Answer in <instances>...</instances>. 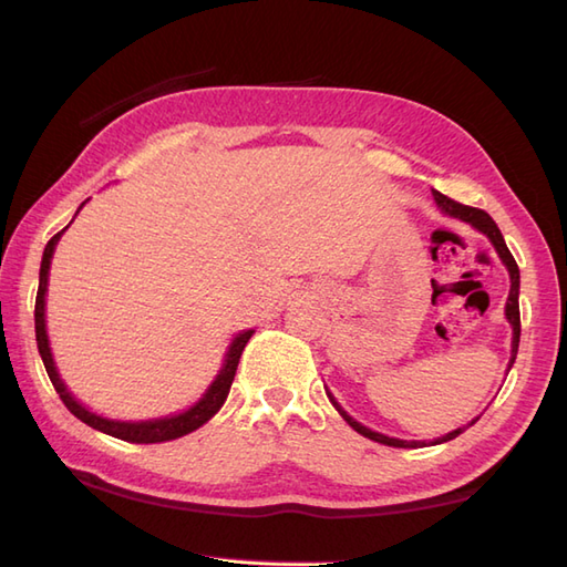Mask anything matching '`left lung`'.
Returning <instances> with one entry per match:
<instances>
[{"label": "left lung", "instance_id": "8db88e82", "mask_svg": "<svg viewBox=\"0 0 567 567\" xmlns=\"http://www.w3.org/2000/svg\"><path fill=\"white\" fill-rule=\"evenodd\" d=\"M433 199H436L439 209H441L443 214L453 216V219L467 221L470 226H475L477 231H483V234L492 240V246H495V250L499 252L502 262L507 265V270H509V280H512V290H509L507 309H504V315H507V319H509V323H512V333H514V336H512V360H509V368H512V365H514V360H516V351H519V336H522V319H519V265H516V260H514V256L509 252L507 244H504V236H502V231L497 228V224L492 221V216H489L487 212H483V209H475V207H465V204L455 202V199H451V197H445V195H441V192H436V189H433ZM327 394H329L331 404L336 406V412H339V414L346 419V424L351 426V429H355V431L360 433V436H365V439H370V441H378V443H384V445H394V449H424V445H426V441H400V439H390V436H384V433L370 431L368 426L358 424V421H355L353 416H348V414L343 412V409H341V404L333 400V394H331V392H327ZM475 421H477V419L470 421L467 426H473ZM467 426H463V429H455V431H451V433H445V436H441V439H436V441H431V443L436 445V443L453 441L455 436H461V433H463Z\"/></svg>", "mask_w": 567, "mask_h": 567}]
</instances>
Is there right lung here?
<instances>
[{
	"instance_id": "obj_1",
	"label": "right lung",
	"mask_w": 567,
	"mask_h": 567,
	"mask_svg": "<svg viewBox=\"0 0 567 567\" xmlns=\"http://www.w3.org/2000/svg\"><path fill=\"white\" fill-rule=\"evenodd\" d=\"M65 231V228H63ZM63 231H58L51 240L45 244L43 250V260H41V272H39V295H35V343H39V353L43 358V365L48 378H51L55 392L60 394V400L70 409V414H75L84 424L97 429L102 433H110L114 439H122L128 443H163V441H175L179 436H187L195 429H199L202 424H207V421L219 412L221 404L226 402L228 390H231V382L236 375V368H238V360L240 353H244V348L248 343V339L252 336V331H244L238 333L234 343L228 346V353L224 360V368L219 370V375L209 384V390L202 394V400L189 406L187 412H179L175 416H163V419H151V421H114V419H104L97 416L90 409H84L75 396L68 392V388L60 380L55 363H53V353H51V346H48V333H45V290H48V270H51V258H53V250L58 238L63 236Z\"/></svg>"
}]
</instances>
